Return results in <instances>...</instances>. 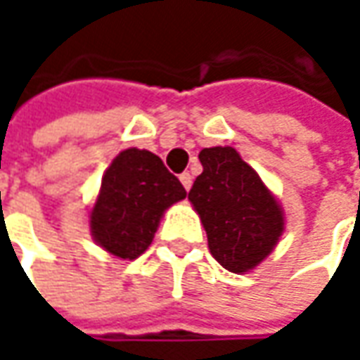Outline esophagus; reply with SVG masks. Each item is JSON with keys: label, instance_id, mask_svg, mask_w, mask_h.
<instances>
[{"label": "esophagus", "instance_id": "34e87169", "mask_svg": "<svg viewBox=\"0 0 360 360\" xmlns=\"http://www.w3.org/2000/svg\"><path fill=\"white\" fill-rule=\"evenodd\" d=\"M180 182H182V186L186 188V190H190V188H192V174L190 172L180 174Z\"/></svg>", "mask_w": 360, "mask_h": 360}]
</instances>
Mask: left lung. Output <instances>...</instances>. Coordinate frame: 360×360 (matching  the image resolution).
Here are the masks:
<instances>
[{
	"label": "left lung",
	"instance_id": "left-lung-1",
	"mask_svg": "<svg viewBox=\"0 0 360 360\" xmlns=\"http://www.w3.org/2000/svg\"><path fill=\"white\" fill-rule=\"evenodd\" d=\"M202 174L188 192L208 248L230 272H248L272 252L284 230L283 208L260 176L230 146L204 148Z\"/></svg>",
	"mask_w": 360,
	"mask_h": 360
}]
</instances>
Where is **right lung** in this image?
I'll use <instances>...</instances> for the list:
<instances>
[{
	"mask_svg": "<svg viewBox=\"0 0 360 360\" xmlns=\"http://www.w3.org/2000/svg\"><path fill=\"white\" fill-rule=\"evenodd\" d=\"M182 198L186 190L156 154L128 148L102 178L90 212L91 236L110 255L134 260L152 244L164 210Z\"/></svg>",
	"mask_w": 360,
	"mask_h": 360,
	"instance_id": "add662e5",
	"label": "right lung"
}]
</instances>
